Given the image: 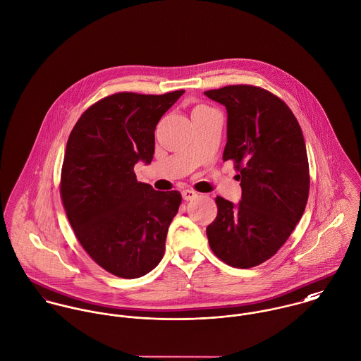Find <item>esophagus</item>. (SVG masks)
Here are the masks:
<instances>
[{
	"mask_svg": "<svg viewBox=\"0 0 361 361\" xmlns=\"http://www.w3.org/2000/svg\"><path fill=\"white\" fill-rule=\"evenodd\" d=\"M181 195L185 201H190V200H194L197 197V192L192 191V190H183L181 191Z\"/></svg>",
	"mask_w": 361,
	"mask_h": 361,
	"instance_id": "1",
	"label": "esophagus"
}]
</instances>
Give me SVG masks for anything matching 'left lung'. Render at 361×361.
<instances>
[{"instance_id":"1","label":"left lung","mask_w":361,"mask_h":361,"mask_svg":"<svg viewBox=\"0 0 361 361\" xmlns=\"http://www.w3.org/2000/svg\"><path fill=\"white\" fill-rule=\"evenodd\" d=\"M227 110V144L243 190L241 202L216 197L217 216L208 227L211 250L224 264L248 269L288 241L302 216L310 169L300 124L288 104L267 89L228 85L204 92Z\"/></svg>"}]
</instances>
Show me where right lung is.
<instances>
[{
  "label": "right lung",
  "instance_id": "obj_1",
  "mask_svg": "<svg viewBox=\"0 0 361 361\" xmlns=\"http://www.w3.org/2000/svg\"><path fill=\"white\" fill-rule=\"evenodd\" d=\"M183 93L106 96L70 134L60 183L66 214L89 257L118 278H141L164 255L181 194L138 181L134 166L152 161L156 126Z\"/></svg>",
  "mask_w": 361,
  "mask_h": 361
}]
</instances>
